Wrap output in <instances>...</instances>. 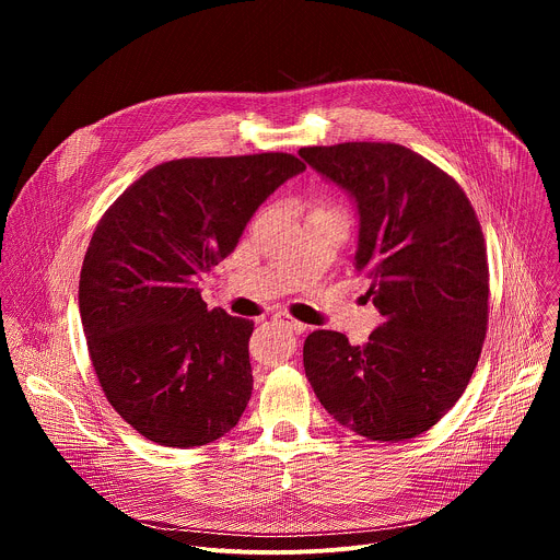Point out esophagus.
Here are the masks:
<instances>
[{
    "instance_id": "obj_1",
    "label": "esophagus",
    "mask_w": 560,
    "mask_h": 560,
    "mask_svg": "<svg viewBox=\"0 0 560 560\" xmlns=\"http://www.w3.org/2000/svg\"><path fill=\"white\" fill-rule=\"evenodd\" d=\"M279 318V322L285 326V328H290L292 332H296V335H301V332H305V324H301V322H296V318H292V316H288V314H279L277 316Z\"/></svg>"
}]
</instances>
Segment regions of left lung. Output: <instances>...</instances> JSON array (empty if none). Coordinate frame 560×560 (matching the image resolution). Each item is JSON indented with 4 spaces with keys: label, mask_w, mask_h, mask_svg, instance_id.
Here are the masks:
<instances>
[{
    "label": "left lung",
    "mask_w": 560,
    "mask_h": 560,
    "mask_svg": "<svg viewBox=\"0 0 560 560\" xmlns=\"http://www.w3.org/2000/svg\"><path fill=\"white\" fill-rule=\"evenodd\" d=\"M299 154L354 199V268L383 316L363 346L312 332L305 376L348 430L370 441L415 439L458 401L483 350L490 270L481 223L463 188L406 145L348 141Z\"/></svg>",
    "instance_id": "left-lung-1"
}]
</instances>
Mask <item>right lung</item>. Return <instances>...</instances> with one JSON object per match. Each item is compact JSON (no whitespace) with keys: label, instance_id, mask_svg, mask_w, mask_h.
<instances>
[{"label":"right lung","instance_id":"obj_1","mask_svg":"<svg viewBox=\"0 0 560 560\" xmlns=\"http://www.w3.org/2000/svg\"><path fill=\"white\" fill-rule=\"evenodd\" d=\"M303 171L288 152L173 159L100 219L79 275L89 354L108 404L152 443L206 445L242 419L255 324L208 310L197 279Z\"/></svg>","mask_w":560,"mask_h":560}]
</instances>
